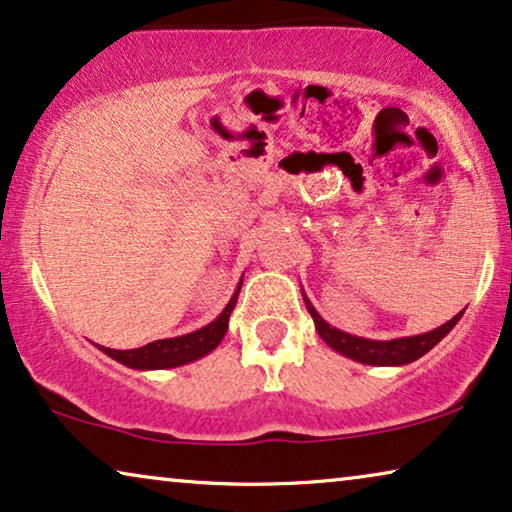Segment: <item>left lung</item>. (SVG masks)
<instances>
[{"label": "left lung", "mask_w": 512, "mask_h": 512, "mask_svg": "<svg viewBox=\"0 0 512 512\" xmlns=\"http://www.w3.org/2000/svg\"><path fill=\"white\" fill-rule=\"evenodd\" d=\"M304 301H306L308 313H311V318L315 322V329H318L320 338L329 345V348H334L345 357L355 359V362L371 364V366H401V364L415 362V359L427 355V352L434 348L443 336H448L450 329L455 327L459 318L464 315V311L457 313L455 318L448 320L441 327L427 331V334L403 336V338H394V341H371V338L352 336V334H345L341 329L331 327L329 322L320 318V313L311 306V301L306 297Z\"/></svg>", "instance_id": "8db88e82"}]
</instances>
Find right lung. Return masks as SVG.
Segmentation results:
<instances>
[{"mask_svg": "<svg viewBox=\"0 0 512 512\" xmlns=\"http://www.w3.org/2000/svg\"><path fill=\"white\" fill-rule=\"evenodd\" d=\"M239 290H241V283L236 287L234 297L229 299L225 311H222L211 325L192 331V334L162 338V341H153L136 350H113V348H99V350H104L106 355L115 359V362L139 371L174 369V366L190 364L194 359L204 357L211 350L218 348L222 338H225L227 327H229V315H232L236 299H239Z\"/></svg>", "mask_w": 512, "mask_h": 512, "instance_id": "obj_1", "label": "right lung"}]
</instances>
